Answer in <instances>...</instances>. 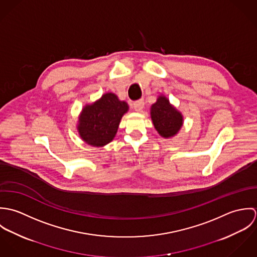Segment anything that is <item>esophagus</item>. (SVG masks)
<instances>
[{
    "label": "esophagus",
    "instance_id": "34e87169",
    "mask_svg": "<svg viewBox=\"0 0 257 257\" xmlns=\"http://www.w3.org/2000/svg\"><path fill=\"white\" fill-rule=\"evenodd\" d=\"M133 107H134L135 110H137V111H142L143 109H144V107H145V100L142 99V100H139V101L134 102Z\"/></svg>",
    "mask_w": 257,
    "mask_h": 257
}]
</instances>
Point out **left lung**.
<instances>
[{"instance_id": "1", "label": "left lung", "mask_w": 257, "mask_h": 257, "mask_svg": "<svg viewBox=\"0 0 257 257\" xmlns=\"http://www.w3.org/2000/svg\"><path fill=\"white\" fill-rule=\"evenodd\" d=\"M150 115L155 130L164 139L177 135L183 125L182 113L176 110L169 100L162 95L151 106Z\"/></svg>"}]
</instances>
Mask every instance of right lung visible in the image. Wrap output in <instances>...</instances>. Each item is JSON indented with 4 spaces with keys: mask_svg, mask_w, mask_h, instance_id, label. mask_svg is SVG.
I'll return each instance as SVG.
<instances>
[{
    "mask_svg": "<svg viewBox=\"0 0 257 257\" xmlns=\"http://www.w3.org/2000/svg\"><path fill=\"white\" fill-rule=\"evenodd\" d=\"M128 106L113 93H106L93 104L86 105L79 115L77 130L80 138L92 147H101L110 143Z\"/></svg>",
    "mask_w": 257,
    "mask_h": 257,
    "instance_id": "1",
    "label": "right lung"
}]
</instances>
